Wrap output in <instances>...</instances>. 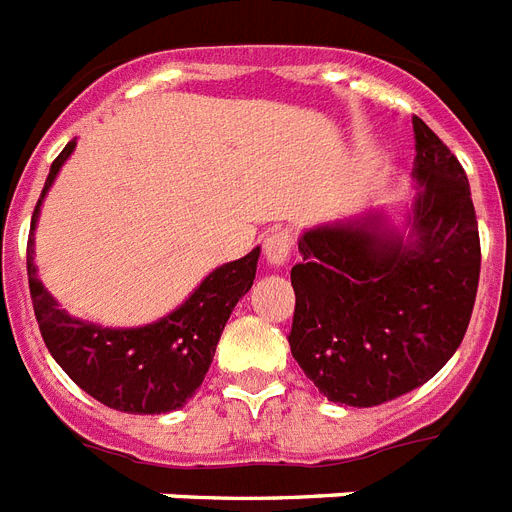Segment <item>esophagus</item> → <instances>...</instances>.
Here are the masks:
<instances>
[{"instance_id": "1", "label": "esophagus", "mask_w": 512, "mask_h": 512, "mask_svg": "<svg viewBox=\"0 0 512 512\" xmlns=\"http://www.w3.org/2000/svg\"><path fill=\"white\" fill-rule=\"evenodd\" d=\"M293 251V232L290 230H272L264 237V259L269 267H282L290 259Z\"/></svg>"}]
</instances>
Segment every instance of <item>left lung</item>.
<instances>
[{
  "mask_svg": "<svg viewBox=\"0 0 512 512\" xmlns=\"http://www.w3.org/2000/svg\"><path fill=\"white\" fill-rule=\"evenodd\" d=\"M412 129L420 192L407 235L367 214L298 240L288 343L330 402L375 407L410 394L447 365L473 314L481 243L468 177L423 118Z\"/></svg>",
  "mask_w": 512,
  "mask_h": 512,
  "instance_id": "8db88e82",
  "label": "left lung"
}]
</instances>
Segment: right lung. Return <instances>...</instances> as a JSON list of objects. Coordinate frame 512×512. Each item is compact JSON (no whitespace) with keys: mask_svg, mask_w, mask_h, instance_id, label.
<instances>
[{"mask_svg":"<svg viewBox=\"0 0 512 512\" xmlns=\"http://www.w3.org/2000/svg\"><path fill=\"white\" fill-rule=\"evenodd\" d=\"M76 140L63 147L49 169L42 198L34 208L26 269L34 314L49 354L68 378L97 402L132 415H161L185 407L206 378L216 343L232 309L251 290L261 248L222 264L200 282L185 304L145 327H100L81 322L47 293L36 277L34 230L47 190L63 169Z\"/></svg>","mask_w":512,"mask_h":512,"instance_id":"add662e5","label":"right lung"}]
</instances>
